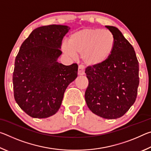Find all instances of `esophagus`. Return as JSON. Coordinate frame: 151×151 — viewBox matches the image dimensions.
Wrapping results in <instances>:
<instances>
[{"label": "esophagus", "instance_id": "esophagus-1", "mask_svg": "<svg viewBox=\"0 0 151 151\" xmlns=\"http://www.w3.org/2000/svg\"><path fill=\"white\" fill-rule=\"evenodd\" d=\"M78 74L79 75H83L85 74V66L83 65H79L78 66Z\"/></svg>", "mask_w": 151, "mask_h": 151}]
</instances>
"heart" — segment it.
<instances>
[{
  "instance_id": "1",
  "label": "heart",
  "mask_w": 151,
  "mask_h": 151,
  "mask_svg": "<svg viewBox=\"0 0 151 151\" xmlns=\"http://www.w3.org/2000/svg\"><path fill=\"white\" fill-rule=\"evenodd\" d=\"M116 39L112 32L101 29H83L70 35L68 45L64 43L63 50L71 57L81 55L85 65L97 66L111 57Z\"/></svg>"
}]
</instances>
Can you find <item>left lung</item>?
Listing matches in <instances>:
<instances>
[{
	"label": "left lung",
	"mask_w": 151,
	"mask_h": 151,
	"mask_svg": "<svg viewBox=\"0 0 151 151\" xmlns=\"http://www.w3.org/2000/svg\"><path fill=\"white\" fill-rule=\"evenodd\" d=\"M106 27L114 35L115 48L103 65L86 68L88 85L85 96L94 114L115 119L123 116L136 101L139 65L134 48L121 32L114 27Z\"/></svg>",
	"instance_id": "1"
}]
</instances>
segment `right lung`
Segmentation results:
<instances>
[{"label":"right lung","mask_w":151,"mask_h":151,"mask_svg":"<svg viewBox=\"0 0 151 151\" xmlns=\"http://www.w3.org/2000/svg\"><path fill=\"white\" fill-rule=\"evenodd\" d=\"M70 28L51 24L33 30L15 58L14 96L22 111L45 119L60 109L66 88L77 77L78 65L57 62L62 40Z\"/></svg>","instance_id":"1"}]
</instances>
